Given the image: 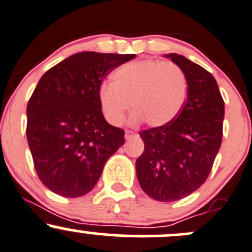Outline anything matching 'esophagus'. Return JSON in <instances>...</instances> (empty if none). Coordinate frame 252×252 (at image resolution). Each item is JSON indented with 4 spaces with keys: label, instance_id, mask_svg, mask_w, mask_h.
<instances>
[{
    "label": "esophagus",
    "instance_id": "esophagus-1",
    "mask_svg": "<svg viewBox=\"0 0 252 252\" xmlns=\"http://www.w3.org/2000/svg\"><path fill=\"white\" fill-rule=\"evenodd\" d=\"M134 136H136V133H134L133 131H131V129H126V132H125V137H126L127 139L133 138Z\"/></svg>",
    "mask_w": 252,
    "mask_h": 252
}]
</instances>
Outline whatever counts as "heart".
<instances>
[{
	"mask_svg": "<svg viewBox=\"0 0 252 252\" xmlns=\"http://www.w3.org/2000/svg\"><path fill=\"white\" fill-rule=\"evenodd\" d=\"M98 99L111 125H120L131 105L132 123L145 121L150 127H161L170 124L186 103V75L172 62H132L114 71L113 84L100 85Z\"/></svg>",
	"mask_w": 252,
	"mask_h": 252,
	"instance_id": "1",
	"label": "heart"
}]
</instances>
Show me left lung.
<instances>
[{
	"label": "left lung",
	"instance_id": "obj_1",
	"mask_svg": "<svg viewBox=\"0 0 252 252\" xmlns=\"http://www.w3.org/2000/svg\"><path fill=\"white\" fill-rule=\"evenodd\" d=\"M167 57L186 75V103L170 124L139 132L144 152L136 161L144 193L164 203L186 198L207 180L222 143L224 118L215 77L186 57Z\"/></svg>",
	"mask_w": 252,
	"mask_h": 252
}]
</instances>
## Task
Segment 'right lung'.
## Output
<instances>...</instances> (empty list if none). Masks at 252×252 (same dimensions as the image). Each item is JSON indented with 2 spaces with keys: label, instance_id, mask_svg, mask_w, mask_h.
<instances>
[{
  "label": "right lung",
  "instance_id": "1",
  "mask_svg": "<svg viewBox=\"0 0 252 252\" xmlns=\"http://www.w3.org/2000/svg\"><path fill=\"white\" fill-rule=\"evenodd\" d=\"M136 54L80 52L43 74L27 114V137L43 186L64 198L93 189L125 131L105 121L98 99L103 80Z\"/></svg>",
  "mask_w": 252,
  "mask_h": 252
}]
</instances>
